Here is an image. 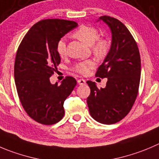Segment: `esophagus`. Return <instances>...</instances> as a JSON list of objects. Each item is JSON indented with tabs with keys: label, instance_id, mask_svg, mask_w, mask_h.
I'll list each match as a JSON object with an SVG mask.
<instances>
[{
	"label": "esophagus",
	"instance_id": "1",
	"mask_svg": "<svg viewBox=\"0 0 159 159\" xmlns=\"http://www.w3.org/2000/svg\"><path fill=\"white\" fill-rule=\"evenodd\" d=\"M77 83H78L80 85H84V84H86V80H84V79H79L78 80H77Z\"/></svg>",
	"mask_w": 159,
	"mask_h": 159
}]
</instances>
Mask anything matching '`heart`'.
Instances as JSON below:
<instances>
[{"instance_id": "obj_1", "label": "heart", "mask_w": 159, "mask_h": 159, "mask_svg": "<svg viewBox=\"0 0 159 159\" xmlns=\"http://www.w3.org/2000/svg\"><path fill=\"white\" fill-rule=\"evenodd\" d=\"M74 37L80 40L86 44L92 46V50L96 54L99 56L105 55L108 50L109 43L108 40L105 38H98V32L94 27L82 25L73 33ZM58 52L61 58L65 57L67 54L66 40L61 39L58 43ZM95 66V62L93 60H87L81 61L75 65L74 70L78 73L85 75L90 72Z\"/></svg>"}]
</instances>
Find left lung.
Instances as JSON below:
<instances>
[{"instance_id":"1","label":"left lung","mask_w":159,"mask_h":159,"mask_svg":"<svg viewBox=\"0 0 159 159\" xmlns=\"http://www.w3.org/2000/svg\"><path fill=\"white\" fill-rule=\"evenodd\" d=\"M99 20L109 26L111 44L95 75L108 81L101 89L94 82L87 81L90 88L87 101L92 118L109 125L122 120L135 102L140 85V56L135 40L122 22L107 16Z\"/></svg>"}]
</instances>
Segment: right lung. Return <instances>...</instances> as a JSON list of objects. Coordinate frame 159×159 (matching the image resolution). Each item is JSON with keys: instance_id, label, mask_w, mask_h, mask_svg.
Returning a JSON list of instances; mask_svg holds the SVG:
<instances>
[{"instance_id": "obj_1", "label": "right lung", "mask_w": 159, "mask_h": 159, "mask_svg": "<svg viewBox=\"0 0 159 159\" xmlns=\"http://www.w3.org/2000/svg\"><path fill=\"white\" fill-rule=\"evenodd\" d=\"M78 24L64 19L37 22L22 39L15 61L14 75L18 95L30 118L43 125L57 123L65 114L63 104L76 85L66 76L58 86L50 77L61 61L58 43Z\"/></svg>"}]
</instances>
